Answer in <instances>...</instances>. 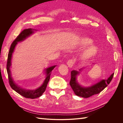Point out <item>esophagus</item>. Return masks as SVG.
<instances>
[{
  "instance_id": "1",
  "label": "esophagus",
  "mask_w": 123,
  "mask_h": 123,
  "mask_svg": "<svg viewBox=\"0 0 123 123\" xmlns=\"http://www.w3.org/2000/svg\"><path fill=\"white\" fill-rule=\"evenodd\" d=\"M73 64H74V61L73 59H70V60H69L68 62H67V64L69 68H72L73 65Z\"/></svg>"
}]
</instances>
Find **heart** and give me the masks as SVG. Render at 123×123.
Wrapping results in <instances>:
<instances>
[{"instance_id":"1","label":"heart","mask_w":123,"mask_h":123,"mask_svg":"<svg viewBox=\"0 0 123 123\" xmlns=\"http://www.w3.org/2000/svg\"><path fill=\"white\" fill-rule=\"evenodd\" d=\"M93 41L91 38L86 36L80 37L75 42L76 46L80 49H86L80 54V57L83 60H87L94 56L98 53V48L92 45Z\"/></svg>"}]
</instances>
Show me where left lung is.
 I'll list each match as a JSON object with an SVG mask.
<instances>
[{"instance_id":"8db88e82","label":"left lung","mask_w":123,"mask_h":123,"mask_svg":"<svg viewBox=\"0 0 123 123\" xmlns=\"http://www.w3.org/2000/svg\"><path fill=\"white\" fill-rule=\"evenodd\" d=\"M82 69H80V71ZM80 71L76 70L72 71L71 72V77L70 81V85L75 95L84 98H89L93 95L98 94L102 91L109 84L114 75V73H112L107 79L101 80L90 86L84 87L78 83L77 80V76L80 75Z\"/></svg>"}]
</instances>
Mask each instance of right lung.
Segmentation results:
<instances>
[{
    "label": "right lung",
    "instance_id": "right-lung-1",
    "mask_svg": "<svg viewBox=\"0 0 123 123\" xmlns=\"http://www.w3.org/2000/svg\"><path fill=\"white\" fill-rule=\"evenodd\" d=\"M35 31H37L36 30L31 28L25 29L24 30L22 31L20 33V34L17 36V37L12 43V44H11V46L10 51L8 54V61H7L6 65V70L7 73H8V74L9 84L10 85L11 87L12 88V89H13L14 91H15L16 92L18 93H19L21 95L24 96V97L32 99L39 98L40 96H42L43 95V92L45 91L47 84L48 82H49L50 80L52 71L54 69V68L56 66V65L44 69V71H45L46 74V77L43 83L40 87L35 89H33V90L24 89L19 86L17 84H16V83H15V81H14L12 77V75H11L10 68L11 65H12V64H11V61H12V54L14 52L15 48V47L16 46L18 43L23 42V41L25 40L26 38H27L28 37L33 34Z\"/></svg>",
    "mask_w": 123,
    "mask_h": 123
}]
</instances>
